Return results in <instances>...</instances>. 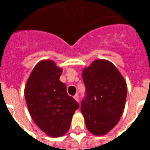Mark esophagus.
Wrapping results in <instances>:
<instances>
[{
    "mask_svg": "<svg viewBox=\"0 0 150 150\" xmlns=\"http://www.w3.org/2000/svg\"><path fill=\"white\" fill-rule=\"evenodd\" d=\"M74 99H75V100H76L77 102H79V95H78V94H76V95H75V96H74Z\"/></svg>",
    "mask_w": 150,
    "mask_h": 150,
    "instance_id": "1",
    "label": "esophagus"
}]
</instances>
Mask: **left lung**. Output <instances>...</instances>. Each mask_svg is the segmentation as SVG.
<instances>
[{
    "label": "left lung",
    "instance_id": "1",
    "mask_svg": "<svg viewBox=\"0 0 150 150\" xmlns=\"http://www.w3.org/2000/svg\"><path fill=\"white\" fill-rule=\"evenodd\" d=\"M86 98L81 111L87 129L95 135H104L118 123L123 114L127 84L110 61L97 59L82 71Z\"/></svg>",
    "mask_w": 150,
    "mask_h": 150
}]
</instances>
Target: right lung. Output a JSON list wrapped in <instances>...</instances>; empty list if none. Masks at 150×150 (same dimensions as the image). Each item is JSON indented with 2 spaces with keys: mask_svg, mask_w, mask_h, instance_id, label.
I'll list each match as a JSON object with an SVG mask.
<instances>
[{
  "mask_svg": "<svg viewBox=\"0 0 150 150\" xmlns=\"http://www.w3.org/2000/svg\"><path fill=\"white\" fill-rule=\"evenodd\" d=\"M62 68L52 60L36 64L25 86V98L36 125L50 137H61L68 131L79 105L67 93L60 81Z\"/></svg>",
  "mask_w": 150,
  "mask_h": 150,
  "instance_id": "obj_1",
  "label": "right lung"
}]
</instances>
